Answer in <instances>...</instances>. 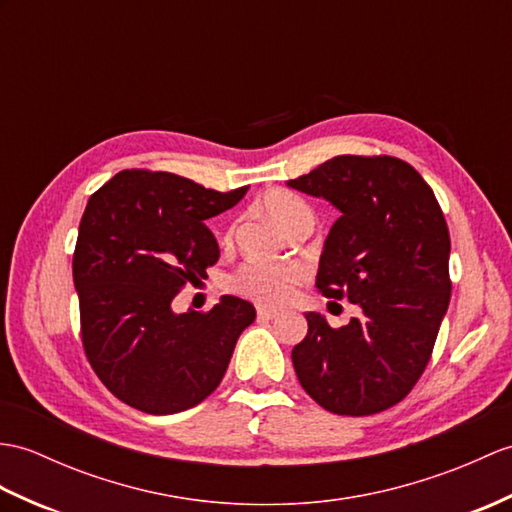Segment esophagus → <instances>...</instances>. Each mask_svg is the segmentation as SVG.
Returning <instances> with one entry per match:
<instances>
[{
  "instance_id": "obj_1",
  "label": "esophagus",
  "mask_w": 512,
  "mask_h": 512,
  "mask_svg": "<svg viewBox=\"0 0 512 512\" xmlns=\"http://www.w3.org/2000/svg\"><path fill=\"white\" fill-rule=\"evenodd\" d=\"M257 316L261 320H272V318L279 316V312L277 310H270V307H257Z\"/></svg>"
}]
</instances>
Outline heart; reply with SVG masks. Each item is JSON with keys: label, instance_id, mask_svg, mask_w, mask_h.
Here are the masks:
<instances>
[{"label": "heart", "instance_id": "heart-1", "mask_svg": "<svg viewBox=\"0 0 512 512\" xmlns=\"http://www.w3.org/2000/svg\"><path fill=\"white\" fill-rule=\"evenodd\" d=\"M261 207L285 233H290L296 227H314L312 207L301 196L288 192V189H272L261 198ZM305 277L307 270L299 264L248 261L229 277V288L261 305L277 307L292 299L296 285Z\"/></svg>", "mask_w": 512, "mask_h": 512}]
</instances>
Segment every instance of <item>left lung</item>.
Listing matches in <instances>:
<instances>
[{
	"mask_svg": "<svg viewBox=\"0 0 512 512\" xmlns=\"http://www.w3.org/2000/svg\"><path fill=\"white\" fill-rule=\"evenodd\" d=\"M288 187L340 211L316 288L362 310L340 329L305 312L307 336L292 349L296 377L329 412H382L417 384L447 314L451 244L443 211L421 174L395 157L342 154Z\"/></svg>",
	"mask_w": 512,
	"mask_h": 512,
	"instance_id": "obj_1",
	"label": "left lung"
}]
</instances>
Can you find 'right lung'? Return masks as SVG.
Instances as JSON below:
<instances>
[{"mask_svg": "<svg viewBox=\"0 0 512 512\" xmlns=\"http://www.w3.org/2000/svg\"><path fill=\"white\" fill-rule=\"evenodd\" d=\"M246 192L124 170L89 198L74 253L82 344L100 382L130 408L183 412L227 373L255 307L224 294L207 314H176L172 301L187 283L207 279V266L220 257L205 220Z\"/></svg>", "mask_w": 512, "mask_h": 512, "instance_id": "add662e5", "label": "right lung"}]
</instances>
